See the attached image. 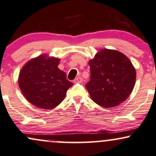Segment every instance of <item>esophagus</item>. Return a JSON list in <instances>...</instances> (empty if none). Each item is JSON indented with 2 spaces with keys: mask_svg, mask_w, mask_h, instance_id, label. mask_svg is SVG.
Segmentation results:
<instances>
[{
  "mask_svg": "<svg viewBox=\"0 0 156 156\" xmlns=\"http://www.w3.org/2000/svg\"><path fill=\"white\" fill-rule=\"evenodd\" d=\"M82 80H83V79H82L81 77H77L74 79V82L75 83H81Z\"/></svg>",
  "mask_w": 156,
  "mask_h": 156,
  "instance_id": "obj_1",
  "label": "esophagus"
}]
</instances>
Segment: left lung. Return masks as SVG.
<instances>
[{"label": "left lung", "instance_id": "8db88e82", "mask_svg": "<svg viewBox=\"0 0 156 156\" xmlns=\"http://www.w3.org/2000/svg\"><path fill=\"white\" fill-rule=\"evenodd\" d=\"M89 65L91 77L86 88L94 102L109 108L128 98L135 85L136 70L125 54L104 48L89 60Z\"/></svg>", "mask_w": 156, "mask_h": 156}]
</instances>
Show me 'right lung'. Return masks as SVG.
Here are the masks:
<instances>
[{"label":"right lung","mask_w":156,"mask_h":156,"mask_svg":"<svg viewBox=\"0 0 156 156\" xmlns=\"http://www.w3.org/2000/svg\"><path fill=\"white\" fill-rule=\"evenodd\" d=\"M60 59L42 54L28 61L19 75L18 83L26 99L35 107L50 110L59 105L73 86L58 68Z\"/></svg>","instance_id":"1"}]
</instances>
